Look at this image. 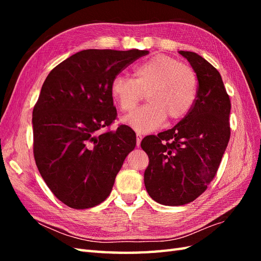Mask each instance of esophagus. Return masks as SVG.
Listing matches in <instances>:
<instances>
[{
  "instance_id": "obj_1",
  "label": "esophagus",
  "mask_w": 261,
  "mask_h": 261,
  "mask_svg": "<svg viewBox=\"0 0 261 261\" xmlns=\"http://www.w3.org/2000/svg\"><path fill=\"white\" fill-rule=\"evenodd\" d=\"M141 139H143V136H141L140 134H136V145H137V147H139V146H140Z\"/></svg>"
}]
</instances>
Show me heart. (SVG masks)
<instances>
[{
  "instance_id": "heart-1",
  "label": "heart",
  "mask_w": 261,
  "mask_h": 261,
  "mask_svg": "<svg viewBox=\"0 0 261 261\" xmlns=\"http://www.w3.org/2000/svg\"><path fill=\"white\" fill-rule=\"evenodd\" d=\"M111 96L123 112H132L146 93L148 105L125 116L123 122L134 130L150 133L168 120L176 122L193 109L198 92L195 70L165 54H158L135 68V78L116 75Z\"/></svg>"
}]
</instances>
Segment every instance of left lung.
<instances>
[{
  "instance_id": "obj_1",
  "label": "left lung",
  "mask_w": 261,
  "mask_h": 261,
  "mask_svg": "<svg viewBox=\"0 0 261 261\" xmlns=\"http://www.w3.org/2000/svg\"><path fill=\"white\" fill-rule=\"evenodd\" d=\"M198 80L193 109L174 127L147 136L144 180L149 196L165 206L194 201L216 176L230 140L231 101L217 68L195 52L179 51Z\"/></svg>"
}]
</instances>
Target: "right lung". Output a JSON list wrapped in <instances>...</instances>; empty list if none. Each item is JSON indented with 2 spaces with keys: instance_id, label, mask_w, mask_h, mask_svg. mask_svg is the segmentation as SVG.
<instances>
[{
  "instance_id": "add662e5",
  "label": "right lung",
  "mask_w": 261,
  "mask_h": 261,
  "mask_svg": "<svg viewBox=\"0 0 261 261\" xmlns=\"http://www.w3.org/2000/svg\"><path fill=\"white\" fill-rule=\"evenodd\" d=\"M148 53L84 50L45 78L33 111L34 155L45 184L66 206L87 209L105 201L135 148L136 134L128 126L99 130L116 118L112 80Z\"/></svg>"
}]
</instances>
